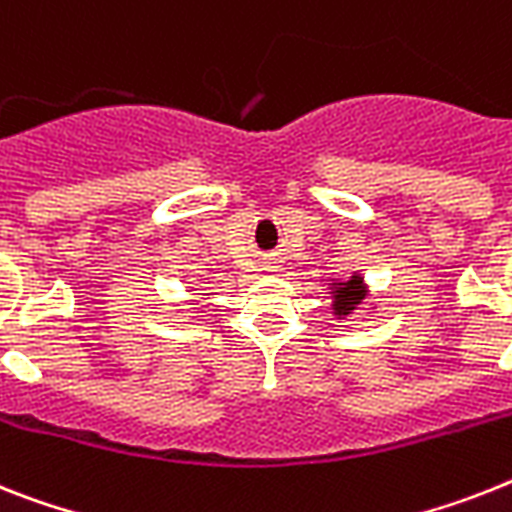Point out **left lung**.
I'll list each match as a JSON object with an SVG mask.
<instances>
[{
  "label": "left lung",
  "mask_w": 512,
  "mask_h": 512,
  "mask_svg": "<svg viewBox=\"0 0 512 512\" xmlns=\"http://www.w3.org/2000/svg\"><path fill=\"white\" fill-rule=\"evenodd\" d=\"M329 290H332V314L337 319H345L353 311H358L363 301L369 298V287L358 272L350 274L348 280H332Z\"/></svg>",
  "instance_id": "obj_1"
}]
</instances>
